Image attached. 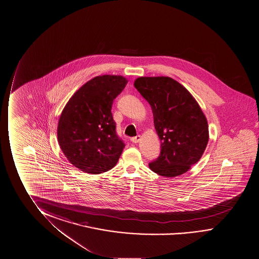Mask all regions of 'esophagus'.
Segmentation results:
<instances>
[{
  "mask_svg": "<svg viewBox=\"0 0 259 259\" xmlns=\"http://www.w3.org/2000/svg\"><path fill=\"white\" fill-rule=\"evenodd\" d=\"M131 140H132V142H133V143H139V140H140V136H136L134 138H132Z\"/></svg>",
  "mask_w": 259,
  "mask_h": 259,
  "instance_id": "esophagus-1",
  "label": "esophagus"
}]
</instances>
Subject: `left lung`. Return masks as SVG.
Here are the masks:
<instances>
[{"mask_svg": "<svg viewBox=\"0 0 259 259\" xmlns=\"http://www.w3.org/2000/svg\"><path fill=\"white\" fill-rule=\"evenodd\" d=\"M134 87L150 104L161 140L160 155L149 168L163 177L185 174L200 160L208 143V124L199 104L170 77H138Z\"/></svg>", "mask_w": 259, "mask_h": 259, "instance_id": "1", "label": "left lung"}]
</instances>
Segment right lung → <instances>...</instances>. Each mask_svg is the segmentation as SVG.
Here are the masks:
<instances>
[{"instance_id": "obj_1", "label": "right lung", "mask_w": 259, "mask_h": 259, "mask_svg": "<svg viewBox=\"0 0 259 259\" xmlns=\"http://www.w3.org/2000/svg\"><path fill=\"white\" fill-rule=\"evenodd\" d=\"M127 83L120 75L95 77L77 89L62 110L59 145L68 161L84 172L103 174L120 158L125 145L116 134L111 110Z\"/></svg>"}]
</instances>
